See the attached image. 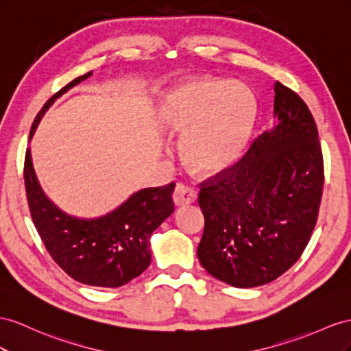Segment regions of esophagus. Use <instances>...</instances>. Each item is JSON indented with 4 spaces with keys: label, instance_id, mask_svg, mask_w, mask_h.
<instances>
[{
    "label": "esophagus",
    "instance_id": "obj_1",
    "mask_svg": "<svg viewBox=\"0 0 351 351\" xmlns=\"http://www.w3.org/2000/svg\"><path fill=\"white\" fill-rule=\"evenodd\" d=\"M197 199V191L194 186H190L186 184H178L175 191H173V200L178 206H184V204H190L194 203Z\"/></svg>",
    "mask_w": 351,
    "mask_h": 351
}]
</instances>
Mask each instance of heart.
Listing matches in <instances>:
<instances>
[{
    "mask_svg": "<svg viewBox=\"0 0 351 351\" xmlns=\"http://www.w3.org/2000/svg\"><path fill=\"white\" fill-rule=\"evenodd\" d=\"M255 120V99L240 83L195 80L170 95L163 121L184 132L182 151L199 173H215L236 163Z\"/></svg>",
    "mask_w": 351,
    "mask_h": 351,
    "instance_id": "heart-1",
    "label": "heart"
}]
</instances>
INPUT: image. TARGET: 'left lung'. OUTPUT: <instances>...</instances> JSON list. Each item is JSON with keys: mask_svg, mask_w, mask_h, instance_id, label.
<instances>
[{"mask_svg": "<svg viewBox=\"0 0 351 351\" xmlns=\"http://www.w3.org/2000/svg\"><path fill=\"white\" fill-rule=\"evenodd\" d=\"M277 124L234 165L200 182L204 230L197 256L236 287L276 280L302 255L325 181L317 125L302 99L274 83Z\"/></svg>", "mask_w": 351, "mask_h": 351, "instance_id": "1", "label": "left lung"}]
</instances>
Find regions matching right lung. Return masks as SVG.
<instances>
[{"label":"right lung","instance_id":"right-lung-1","mask_svg":"<svg viewBox=\"0 0 351 351\" xmlns=\"http://www.w3.org/2000/svg\"><path fill=\"white\" fill-rule=\"evenodd\" d=\"M92 73L73 80L44 104L31 125L29 139L43 114L66 90ZM25 190L35 228L50 256L74 280L88 286L119 287L151 263L149 236L175 210V182L134 193L119 209L96 219H77L59 210L41 191L26 149Z\"/></svg>","mask_w":351,"mask_h":351}]
</instances>
